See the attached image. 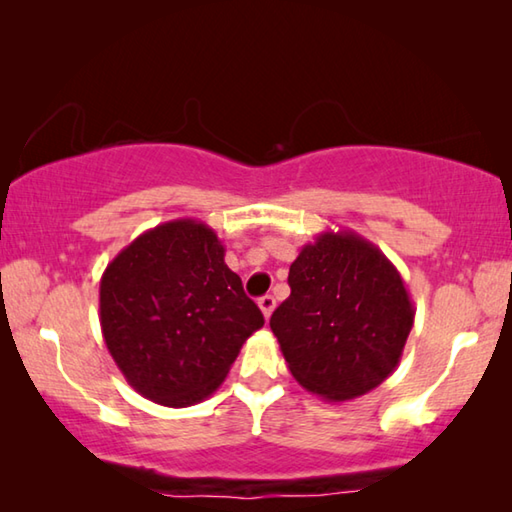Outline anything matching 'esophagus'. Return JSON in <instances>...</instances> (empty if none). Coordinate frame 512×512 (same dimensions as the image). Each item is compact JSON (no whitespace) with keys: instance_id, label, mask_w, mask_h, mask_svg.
Here are the masks:
<instances>
[{"instance_id":"esophagus-1","label":"esophagus","mask_w":512,"mask_h":512,"mask_svg":"<svg viewBox=\"0 0 512 512\" xmlns=\"http://www.w3.org/2000/svg\"><path fill=\"white\" fill-rule=\"evenodd\" d=\"M257 305H259V309H262L264 318L268 320V318H271V314H273V309H275V298L273 296H264V298L257 300Z\"/></svg>"}]
</instances>
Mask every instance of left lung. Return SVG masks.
Wrapping results in <instances>:
<instances>
[{
    "instance_id": "left-lung-1",
    "label": "left lung",
    "mask_w": 512,
    "mask_h": 512,
    "mask_svg": "<svg viewBox=\"0 0 512 512\" xmlns=\"http://www.w3.org/2000/svg\"><path fill=\"white\" fill-rule=\"evenodd\" d=\"M289 287L271 329L302 388L348 402L397 368L415 309L400 271L372 241L320 232L291 264Z\"/></svg>"
}]
</instances>
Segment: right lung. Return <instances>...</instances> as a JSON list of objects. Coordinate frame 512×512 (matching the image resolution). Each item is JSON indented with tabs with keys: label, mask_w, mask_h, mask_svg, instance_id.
<instances>
[{
	"label": "right lung",
	"mask_w": 512,
	"mask_h": 512,
	"mask_svg": "<svg viewBox=\"0 0 512 512\" xmlns=\"http://www.w3.org/2000/svg\"><path fill=\"white\" fill-rule=\"evenodd\" d=\"M223 257L210 225L176 219L142 232L103 271V341L146 400L171 409L203 402L264 325Z\"/></svg>",
	"instance_id": "right-lung-1"
}]
</instances>
